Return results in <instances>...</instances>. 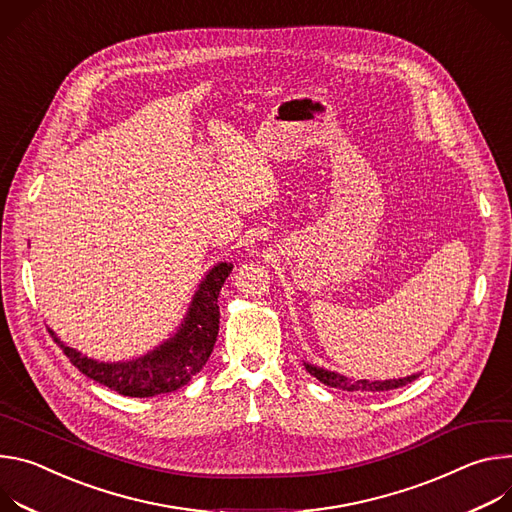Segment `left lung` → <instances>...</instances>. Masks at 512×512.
<instances>
[{"label":"left lung","instance_id":"1","mask_svg":"<svg viewBox=\"0 0 512 512\" xmlns=\"http://www.w3.org/2000/svg\"><path fill=\"white\" fill-rule=\"evenodd\" d=\"M307 372L311 376H315L319 382L339 388V390H346V392H382V390H394V388H401L407 386L409 382L417 380L419 374H411L405 378H392V380H356V378H348L344 374H337L313 364H305Z\"/></svg>","mask_w":512,"mask_h":512}]
</instances>
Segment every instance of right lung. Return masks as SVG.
I'll list each match as a JSON object with an SVG mask.
<instances>
[{"label":"right lung","mask_w":512,"mask_h":512,"mask_svg":"<svg viewBox=\"0 0 512 512\" xmlns=\"http://www.w3.org/2000/svg\"><path fill=\"white\" fill-rule=\"evenodd\" d=\"M234 264H215L189 305V311L173 337H168L156 350L128 362H97L83 356L75 348L65 346L52 329L50 335L61 346L73 366L79 368L91 380L116 390L124 396H156L164 392H175L177 388L191 382V378L209 360L217 331H219V305L217 297L225 278L230 276Z\"/></svg>","instance_id":"obj_1"}]
</instances>
